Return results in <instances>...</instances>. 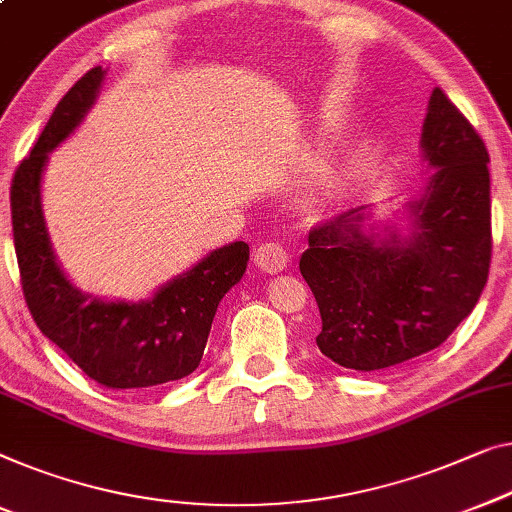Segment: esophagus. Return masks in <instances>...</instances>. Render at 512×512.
Wrapping results in <instances>:
<instances>
[{"label": "esophagus", "mask_w": 512, "mask_h": 512, "mask_svg": "<svg viewBox=\"0 0 512 512\" xmlns=\"http://www.w3.org/2000/svg\"><path fill=\"white\" fill-rule=\"evenodd\" d=\"M254 263L268 274H277L288 265V251L279 242H265L256 249Z\"/></svg>", "instance_id": "esophagus-1"}]
</instances>
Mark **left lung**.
Listing matches in <instances>:
<instances>
[{
	"mask_svg": "<svg viewBox=\"0 0 512 512\" xmlns=\"http://www.w3.org/2000/svg\"><path fill=\"white\" fill-rule=\"evenodd\" d=\"M420 147L434 170L406 205L409 235L365 228V207L309 231L300 272L321 311L316 344L346 369L376 372L441 346L487 284L490 154L439 87L429 96Z\"/></svg>",
	"mask_w": 512,
	"mask_h": 512,
	"instance_id": "left-lung-1",
	"label": "left lung"
}]
</instances>
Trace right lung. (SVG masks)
<instances>
[{
  "mask_svg": "<svg viewBox=\"0 0 512 512\" xmlns=\"http://www.w3.org/2000/svg\"><path fill=\"white\" fill-rule=\"evenodd\" d=\"M106 71L94 66L62 96L46 129L20 161L11 184L13 242L22 293L34 323L103 388H150L189 376L201 365L212 318L242 279L249 244L214 249L143 302H108L83 293L59 268L41 210L48 154L94 106Z\"/></svg>",
  "mask_w": 512,
  "mask_h": 512,
  "instance_id": "add662e5",
  "label": "right lung"
}]
</instances>
